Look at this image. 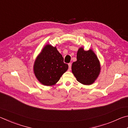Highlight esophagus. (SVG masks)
I'll return each mask as SVG.
<instances>
[{
	"mask_svg": "<svg viewBox=\"0 0 128 128\" xmlns=\"http://www.w3.org/2000/svg\"><path fill=\"white\" fill-rule=\"evenodd\" d=\"M68 66H69V70H70V69H71V67H72V64H71V63H69V64H68Z\"/></svg>",
	"mask_w": 128,
	"mask_h": 128,
	"instance_id": "obj_1",
	"label": "esophagus"
}]
</instances>
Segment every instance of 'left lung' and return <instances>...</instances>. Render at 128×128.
Here are the masks:
<instances>
[{
	"label": "left lung",
	"mask_w": 128,
	"mask_h": 128,
	"mask_svg": "<svg viewBox=\"0 0 128 128\" xmlns=\"http://www.w3.org/2000/svg\"><path fill=\"white\" fill-rule=\"evenodd\" d=\"M72 70L80 83L86 85L92 84L100 70L98 58L92 50L85 51L81 47L77 52V61L73 62Z\"/></svg>",
	"instance_id": "obj_1"
}]
</instances>
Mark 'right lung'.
I'll return each instance as SVG.
<instances>
[{
  "label": "right lung",
  "mask_w": 128,
  "mask_h": 128,
  "mask_svg": "<svg viewBox=\"0 0 128 128\" xmlns=\"http://www.w3.org/2000/svg\"><path fill=\"white\" fill-rule=\"evenodd\" d=\"M68 69L64 58L56 47L46 45L35 61L34 72L41 84L46 86L55 84Z\"/></svg>",
  "instance_id": "right-lung-1"
}]
</instances>
